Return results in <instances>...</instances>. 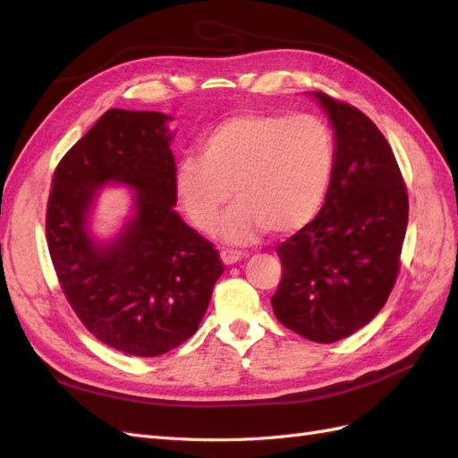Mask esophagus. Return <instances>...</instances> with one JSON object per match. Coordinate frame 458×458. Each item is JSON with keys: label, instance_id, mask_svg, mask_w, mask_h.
<instances>
[{"label": "esophagus", "instance_id": "1", "mask_svg": "<svg viewBox=\"0 0 458 458\" xmlns=\"http://www.w3.org/2000/svg\"><path fill=\"white\" fill-rule=\"evenodd\" d=\"M221 261L225 263V266H231V263H237L239 259H242V252L241 250H233V248H224V250L219 252Z\"/></svg>", "mask_w": 458, "mask_h": 458}]
</instances>
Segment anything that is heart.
I'll return each instance as SVG.
<instances>
[{"label":"heart","instance_id":"obj_1","mask_svg":"<svg viewBox=\"0 0 458 458\" xmlns=\"http://www.w3.org/2000/svg\"><path fill=\"white\" fill-rule=\"evenodd\" d=\"M335 168V140L310 114L246 113L227 118L200 141V157L177 164L175 191L200 231L248 242L263 229L286 234L308 225L321 210Z\"/></svg>","mask_w":458,"mask_h":458}]
</instances>
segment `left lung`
I'll return each mask as SVG.
<instances>
[{
  "label": "left lung",
  "instance_id": "obj_1",
  "mask_svg": "<svg viewBox=\"0 0 458 458\" xmlns=\"http://www.w3.org/2000/svg\"><path fill=\"white\" fill-rule=\"evenodd\" d=\"M315 97L335 126V168L321 212L276 248L283 276L271 306L296 335L332 344L370 323L390 296L409 197L377 123L350 103Z\"/></svg>",
  "mask_w": 458,
  "mask_h": 458
}]
</instances>
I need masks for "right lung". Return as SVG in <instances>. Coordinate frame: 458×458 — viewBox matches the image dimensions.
Segmentation results:
<instances>
[{"instance_id":"obj_1","label":"right lung","mask_w":458,"mask_h":458,"mask_svg":"<svg viewBox=\"0 0 458 458\" xmlns=\"http://www.w3.org/2000/svg\"><path fill=\"white\" fill-rule=\"evenodd\" d=\"M170 118L110 108L53 174L46 239L63 294L91 335L122 353L157 357L195 335L224 261L174 210ZM136 189V217L101 247L85 227L96 189Z\"/></svg>"}]
</instances>
